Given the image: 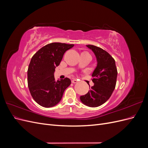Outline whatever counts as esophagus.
<instances>
[{
    "instance_id": "1",
    "label": "esophagus",
    "mask_w": 148,
    "mask_h": 148,
    "mask_svg": "<svg viewBox=\"0 0 148 148\" xmlns=\"http://www.w3.org/2000/svg\"><path fill=\"white\" fill-rule=\"evenodd\" d=\"M78 82V80L77 79H75V78H74V79L71 80V83H77Z\"/></svg>"
}]
</instances>
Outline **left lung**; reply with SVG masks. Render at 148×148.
Instances as JSON below:
<instances>
[{
    "label": "left lung",
    "instance_id": "8db88e82",
    "mask_svg": "<svg viewBox=\"0 0 148 148\" xmlns=\"http://www.w3.org/2000/svg\"><path fill=\"white\" fill-rule=\"evenodd\" d=\"M86 47L95 53L97 66L92 74L95 84L87 94L80 96V101L88 107H96L104 104L111 96L115 88L117 70L115 60L108 52L93 45Z\"/></svg>",
    "mask_w": 148,
    "mask_h": 148
}]
</instances>
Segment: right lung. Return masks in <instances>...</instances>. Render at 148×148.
Wrapping results in <instances>:
<instances>
[{
  "label": "right lung",
  "instance_id": "1",
  "mask_svg": "<svg viewBox=\"0 0 148 148\" xmlns=\"http://www.w3.org/2000/svg\"><path fill=\"white\" fill-rule=\"evenodd\" d=\"M74 44L52 42L42 47L31 58L28 69V85L31 96L44 107L57 105L71 80L54 78L55 69L59 65L64 53Z\"/></svg>",
  "mask_w": 148,
  "mask_h": 148
}]
</instances>
